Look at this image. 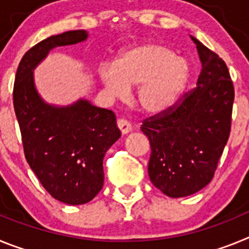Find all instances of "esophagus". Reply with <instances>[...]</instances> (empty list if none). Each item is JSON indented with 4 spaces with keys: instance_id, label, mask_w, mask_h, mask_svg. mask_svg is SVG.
Returning a JSON list of instances; mask_svg holds the SVG:
<instances>
[{
    "instance_id": "obj_1",
    "label": "esophagus",
    "mask_w": 249,
    "mask_h": 249,
    "mask_svg": "<svg viewBox=\"0 0 249 249\" xmlns=\"http://www.w3.org/2000/svg\"><path fill=\"white\" fill-rule=\"evenodd\" d=\"M117 127L120 128L122 135H127V133L131 131V123L127 120H123V118H120V120L117 121Z\"/></svg>"
}]
</instances>
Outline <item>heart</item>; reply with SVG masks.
Returning <instances> with one entry per match:
<instances>
[{"mask_svg":"<svg viewBox=\"0 0 249 249\" xmlns=\"http://www.w3.org/2000/svg\"><path fill=\"white\" fill-rule=\"evenodd\" d=\"M190 77L187 59L155 41L123 50L113 66H103L100 70L101 82L113 97H124L128 89L137 87L138 107L151 116L172 108L186 89Z\"/></svg>","mask_w":249,"mask_h":249,"instance_id":"heart-1","label":"heart"}]
</instances>
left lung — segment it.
<instances>
[{"instance_id":"obj_1","label":"left lung","mask_w":249,"mask_h":249,"mask_svg":"<svg viewBox=\"0 0 249 249\" xmlns=\"http://www.w3.org/2000/svg\"><path fill=\"white\" fill-rule=\"evenodd\" d=\"M202 70L197 87L176 108L143 121L151 143L149 179L172 198L198 192L212 181L231 132L234 89L222 58L191 36Z\"/></svg>"}]
</instances>
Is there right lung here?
Here are the masks:
<instances>
[{
	"instance_id": "add662e5",
	"label": "right lung",
	"mask_w": 249,
	"mask_h": 249,
	"mask_svg": "<svg viewBox=\"0 0 249 249\" xmlns=\"http://www.w3.org/2000/svg\"><path fill=\"white\" fill-rule=\"evenodd\" d=\"M89 38L85 30L67 31L27 51L17 68L13 106L25 156L45 190L66 204H85L102 190L103 157L121 137L112 111L80 98L72 105L47 103L35 85V68L51 50Z\"/></svg>"
}]
</instances>
